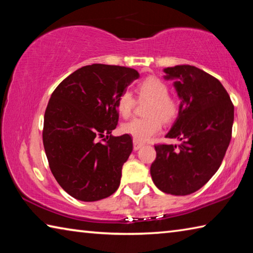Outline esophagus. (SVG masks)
I'll use <instances>...</instances> for the list:
<instances>
[{"label":"esophagus","mask_w":253,"mask_h":253,"mask_svg":"<svg viewBox=\"0 0 253 253\" xmlns=\"http://www.w3.org/2000/svg\"><path fill=\"white\" fill-rule=\"evenodd\" d=\"M143 143H139V142H137V140H134V142H132V147H134V151H138L139 148H142L143 147Z\"/></svg>","instance_id":"1"}]
</instances>
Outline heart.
Returning <instances> with one entry per match:
<instances>
[{
    "label": "heart",
    "mask_w": 253,
    "mask_h": 253,
    "mask_svg": "<svg viewBox=\"0 0 253 253\" xmlns=\"http://www.w3.org/2000/svg\"><path fill=\"white\" fill-rule=\"evenodd\" d=\"M139 100L149 101L145 110V118H135L124 124L123 132L131 136L137 142H146L162 129L165 124L175 121L179 113V100L169 95V87L157 77H148L137 87ZM135 107V98L128 90L122 91L116 98V108L121 116L128 118Z\"/></svg>",
    "instance_id": "heart-1"
}]
</instances>
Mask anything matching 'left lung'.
<instances>
[{"instance_id":"left-lung-1","label":"left lung","mask_w":253,"mask_h":253,"mask_svg":"<svg viewBox=\"0 0 253 253\" xmlns=\"http://www.w3.org/2000/svg\"><path fill=\"white\" fill-rule=\"evenodd\" d=\"M165 79H175L181 98L179 113L168 138L181 145H155L151 166L153 182L173 195L194 193L219 169L232 137L234 106L223 85L199 68H165Z\"/></svg>"}]
</instances>
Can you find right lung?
I'll use <instances>...</instances> for the list:
<instances>
[{
  "instance_id": "1",
  "label": "right lung",
  "mask_w": 253,
  "mask_h": 253,
  "mask_svg": "<svg viewBox=\"0 0 253 253\" xmlns=\"http://www.w3.org/2000/svg\"><path fill=\"white\" fill-rule=\"evenodd\" d=\"M138 77L131 68L95 63L72 72L51 95L43 146L54 178L72 198L93 202L117 191L132 140L111 136L116 98Z\"/></svg>"
}]
</instances>
